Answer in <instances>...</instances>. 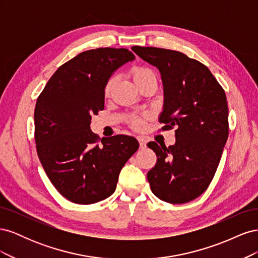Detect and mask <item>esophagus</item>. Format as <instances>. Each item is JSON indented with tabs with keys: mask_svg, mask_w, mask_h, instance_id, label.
Returning a JSON list of instances; mask_svg holds the SVG:
<instances>
[{
	"mask_svg": "<svg viewBox=\"0 0 258 258\" xmlns=\"http://www.w3.org/2000/svg\"><path fill=\"white\" fill-rule=\"evenodd\" d=\"M138 141L140 144V150H145L146 148V140L144 138H138Z\"/></svg>",
	"mask_w": 258,
	"mask_h": 258,
	"instance_id": "obj_1",
	"label": "esophagus"
}]
</instances>
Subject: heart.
<instances>
[{"label": "heart", "mask_w": 258, "mask_h": 258, "mask_svg": "<svg viewBox=\"0 0 258 258\" xmlns=\"http://www.w3.org/2000/svg\"><path fill=\"white\" fill-rule=\"evenodd\" d=\"M131 75H132V79H134L135 83L138 84L139 82L143 81L144 79H146V77L148 76H153V72L151 71L150 69H146V68H141V67H137V68H134L132 69L131 71ZM113 84H114V79L112 77V79L108 80L104 86V95L107 97L110 96L111 93V90H112V87H113ZM143 120L140 119V118H134L131 121V126L134 127L135 129H141L143 127Z\"/></svg>", "instance_id": "1"}]
</instances>
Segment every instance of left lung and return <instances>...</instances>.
I'll return each instance as SVG.
<instances>
[{
	"label": "left lung",
	"instance_id": "left-lung-1",
	"mask_svg": "<svg viewBox=\"0 0 258 258\" xmlns=\"http://www.w3.org/2000/svg\"><path fill=\"white\" fill-rule=\"evenodd\" d=\"M159 70L163 85L161 129L176 128L175 143L150 142L157 156L147 179L156 197L186 204L199 197L213 179L228 139L225 91L210 70L186 54L156 47H132Z\"/></svg>",
	"mask_w": 258,
	"mask_h": 258
}]
</instances>
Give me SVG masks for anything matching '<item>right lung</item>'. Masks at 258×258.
Wrapping results in <instances>:
<instances>
[{
	"instance_id": "obj_1",
	"label": "right lung",
	"mask_w": 258,
	"mask_h": 258,
	"mask_svg": "<svg viewBox=\"0 0 258 258\" xmlns=\"http://www.w3.org/2000/svg\"><path fill=\"white\" fill-rule=\"evenodd\" d=\"M126 48L81 52L46 84L34 110L38 158L56 189L68 200L91 205L115 191L120 170L139 148L137 139H100L91 116L104 108V86L117 69L135 60Z\"/></svg>"
}]
</instances>
